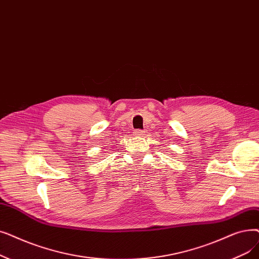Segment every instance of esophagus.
I'll return each instance as SVG.
<instances>
[{
	"mask_svg": "<svg viewBox=\"0 0 259 259\" xmlns=\"http://www.w3.org/2000/svg\"><path fill=\"white\" fill-rule=\"evenodd\" d=\"M144 133H145V132H144L143 130H141V129H137V130L133 131V134H134V136H136V137H143Z\"/></svg>",
	"mask_w": 259,
	"mask_h": 259,
	"instance_id": "obj_1",
	"label": "esophagus"
}]
</instances>
